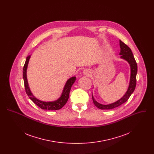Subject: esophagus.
Returning a JSON list of instances; mask_svg holds the SVG:
<instances>
[{"label": "esophagus", "instance_id": "34e87169", "mask_svg": "<svg viewBox=\"0 0 154 154\" xmlns=\"http://www.w3.org/2000/svg\"><path fill=\"white\" fill-rule=\"evenodd\" d=\"M83 73H84V74L85 75H90V72H89L88 70H84Z\"/></svg>", "mask_w": 154, "mask_h": 154}]
</instances>
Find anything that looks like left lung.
Returning <instances> with one entry per match:
<instances>
[{"label":"left lung","instance_id":"obj_1","mask_svg":"<svg viewBox=\"0 0 154 154\" xmlns=\"http://www.w3.org/2000/svg\"><path fill=\"white\" fill-rule=\"evenodd\" d=\"M119 46H120V52L119 55H121L120 58L124 59L129 64L131 67V75H130V81L128 89L120 99L118 100L115 102L109 104H102L97 102L92 95V100L94 104L96 106L101 110H110L116 107H117L120 105L126 102L129 97L134 92L136 85V75L137 73V63L135 60V59L133 57V53L131 48L126 44L124 43L121 40H119Z\"/></svg>","mask_w":154,"mask_h":154}]
</instances>
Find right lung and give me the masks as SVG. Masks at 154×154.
I'll return each mask as SVG.
<instances>
[{"instance_id": "add662e5", "label": "right lung", "mask_w": 154, "mask_h": 154, "mask_svg": "<svg viewBox=\"0 0 154 154\" xmlns=\"http://www.w3.org/2000/svg\"><path fill=\"white\" fill-rule=\"evenodd\" d=\"M30 57L31 55H29L27 57L25 65L23 66V79L24 81V85H25L26 94L29 96L30 99L33 102V103H35L37 106H38L42 109L48 110H57L60 109L65 105V104L68 100L70 89L75 81L76 77L74 76L67 80L66 84L64 86L63 89L62 91L61 95L56 100L51 101V102H45V101L40 100L37 99L36 97L33 95L29 87L26 73H27L28 65L29 63Z\"/></svg>"}]
</instances>
